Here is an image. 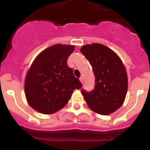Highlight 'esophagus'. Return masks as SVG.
Listing matches in <instances>:
<instances>
[{"label":"esophagus","mask_w":150,"mask_h":150,"mask_svg":"<svg viewBox=\"0 0 150 150\" xmlns=\"http://www.w3.org/2000/svg\"><path fill=\"white\" fill-rule=\"evenodd\" d=\"M80 81H81V82L82 83H83V77H81V78H80Z\"/></svg>","instance_id":"obj_1"}]
</instances>
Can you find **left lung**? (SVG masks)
I'll list each match as a JSON object with an SVG mask.
<instances>
[{
	"instance_id": "obj_1",
	"label": "left lung",
	"mask_w": 150,
	"mask_h": 150,
	"mask_svg": "<svg viewBox=\"0 0 150 150\" xmlns=\"http://www.w3.org/2000/svg\"><path fill=\"white\" fill-rule=\"evenodd\" d=\"M81 52L92 66L95 86L91 91L81 90L88 106L100 115H110L121 107L128 89L125 67L118 56L99 43L86 45Z\"/></svg>"
}]
</instances>
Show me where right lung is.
<instances>
[{
    "instance_id": "obj_1",
    "label": "right lung",
    "mask_w": 150,
    "mask_h": 150,
    "mask_svg": "<svg viewBox=\"0 0 150 150\" xmlns=\"http://www.w3.org/2000/svg\"><path fill=\"white\" fill-rule=\"evenodd\" d=\"M75 47L57 44L35 58L27 73L25 92L30 107L43 114H52L67 104L75 89L82 83L67 65Z\"/></svg>"
}]
</instances>
